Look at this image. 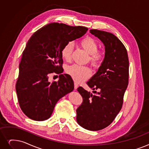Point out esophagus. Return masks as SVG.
Listing matches in <instances>:
<instances>
[{
  "label": "esophagus",
  "mask_w": 149,
  "mask_h": 149,
  "mask_svg": "<svg viewBox=\"0 0 149 149\" xmlns=\"http://www.w3.org/2000/svg\"><path fill=\"white\" fill-rule=\"evenodd\" d=\"M79 87V85L77 83H74V89L76 90Z\"/></svg>",
  "instance_id": "1"
}]
</instances>
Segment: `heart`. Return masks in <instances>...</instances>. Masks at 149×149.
<instances>
[{"label": "heart", "mask_w": 149, "mask_h": 149, "mask_svg": "<svg viewBox=\"0 0 149 149\" xmlns=\"http://www.w3.org/2000/svg\"><path fill=\"white\" fill-rule=\"evenodd\" d=\"M79 44L80 46L89 55V61L92 66L94 68L99 67L104 59V54L102 51L97 50L98 44L94 39L87 36L82 39ZM73 49L74 44L72 42L69 41L64 45L61 52V55L64 60L69 61L71 60ZM66 72L76 82L85 81L91 74V70L89 68L77 64L68 67Z\"/></svg>", "instance_id": "obj_1"}]
</instances>
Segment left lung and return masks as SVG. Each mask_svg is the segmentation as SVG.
<instances>
[{"mask_svg":"<svg viewBox=\"0 0 149 149\" xmlns=\"http://www.w3.org/2000/svg\"><path fill=\"white\" fill-rule=\"evenodd\" d=\"M90 33L104 45L105 56L87 82L94 94L82 87L77 89L83 100L76 111L77 122L86 130L97 131L111 124L120 111L128 83L129 61L125 46L114 35L96 29Z\"/></svg>","mask_w":149,"mask_h":149,"instance_id":"1","label":"left lung"}]
</instances>
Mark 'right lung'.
<instances>
[{
  "label": "right lung",
  "mask_w": 149,
  "mask_h": 149,
  "mask_svg": "<svg viewBox=\"0 0 149 149\" xmlns=\"http://www.w3.org/2000/svg\"><path fill=\"white\" fill-rule=\"evenodd\" d=\"M88 30L50 23L36 31L28 41L19 64L16 91L19 106L30 119H48L57 102L74 90L72 78L61 74V52L67 42L81 37ZM54 72L61 74L59 80L50 83L48 74Z\"/></svg>",
  "instance_id": "add662e5"
}]
</instances>
